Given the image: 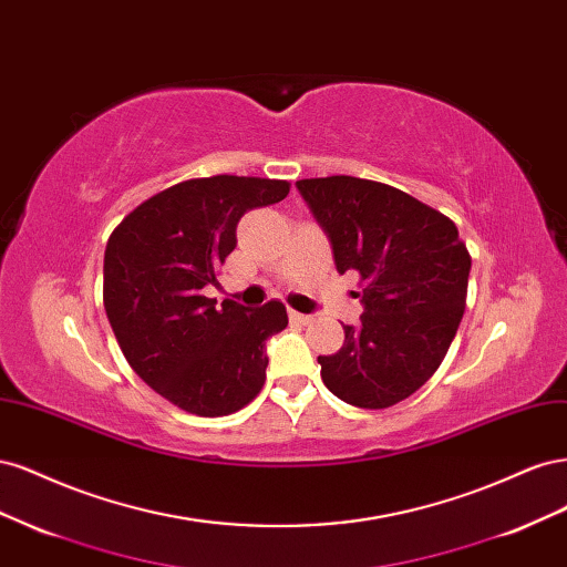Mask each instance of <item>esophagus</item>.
Masks as SVG:
<instances>
[{
  "mask_svg": "<svg viewBox=\"0 0 567 567\" xmlns=\"http://www.w3.org/2000/svg\"><path fill=\"white\" fill-rule=\"evenodd\" d=\"M288 317L298 321V323H310L312 321V315H302V312H296V310H288Z\"/></svg>",
  "mask_w": 567,
  "mask_h": 567,
  "instance_id": "34e87169",
  "label": "esophagus"
}]
</instances>
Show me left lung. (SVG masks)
<instances>
[{"label":"left lung","mask_w":567,"mask_h":567,"mask_svg":"<svg viewBox=\"0 0 567 567\" xmlns=\"http://www.w3.org/2000/svg\"><path fill=\"white\" fill-rule=\"evenodd\" d=\"M300 196L333 248L336 269L359 271L364 315L319 357L336 398L385 409L442 364L466 307L471 255L450 217L400 188L348 175L300 179Z\"/></svg>","instance_id":"left-lung-1"}]
</instances>
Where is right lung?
Instances as JSON below:
<instances>
[{"label":"right lung","mask_w":567,"mask_h":567,"mask_svg":"<svg viewBox=\"0 0 567 567\" xmlns=\"http://www.w3.org/2000/svg\"><path fill=\"white\" fill-rule=\"evenodd\" d=\"M284 179L217 175L151 196L111 234L104 307L130 367L167 402L196 416H227L265 385L267 340L286 307L205 298L236 248L248 210L288 196Z\"/></svg>","instance_id":"1"}]
</instances>
